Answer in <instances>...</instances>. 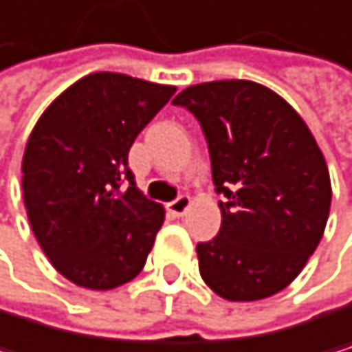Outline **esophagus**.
Masks as SVG:
<instances>
[{
  "label": "esophagus",
  "mask_w": 352,
  "mask_h": 352,
  "mask_svg": "<svg viewBox=\"0 0 352 352\" xmlns=\"http://www.w3.org/2000/svg\"><path fill=\"white\" fill-rule=\"evenodd\" d=\"M190 205H192V200H190V196L188 194H179L177 198H175L173 202H168V211L173 213V215H177V217H182L188 209H190Z\"/></svg>",
  "instance_id": "1"
}]
</instances>
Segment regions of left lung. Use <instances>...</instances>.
<instances>
[{"instance_id": "obj_1", "label": "left lung", "mask_w": 352, "mask_h": 352, "mask_svg": "<svg viewBox=\"0 0 352 352\" xmlns=\"http://www.w3.org/2000/svg\"><path fill=\"white\" fill-rule=\"evenodd\" d=\"M173 105L205 133L221 228L198 243L207 285L232 302L285 289L315 253L329 215L325 158L298 111L270 88L247 80L196 84Z\"/></svg>"}]
</instances>
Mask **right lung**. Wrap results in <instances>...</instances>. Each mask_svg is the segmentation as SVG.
I'll return each instance as SVG.
<instances>
[{
	"label": "right lung",
	"mask_w": 352,
	"mask_h": 352,
	"mask_svg": "<svg viewBox=\"0 0 352 352\" xmlns=\"http://www.w3.org/2000/svg\"><path fill=\"white\" fill-rule=\"evenodd\" d=\"M175 86L124 74H90L42 113L23 156L33 234L52 266L88 289H113L145 266L164 209L129 168L137 135Z\"/></svg>",
	"instance_id": "add662e5"
}]
</instances>
